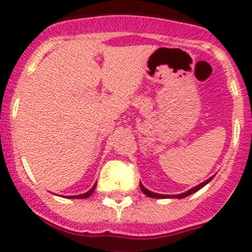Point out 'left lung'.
Masks as SVG:
<instances>
[{"mask_svg": "<svg viewBox=\"0 0 252 252\" xmlns=\"http://www.w3.org/2000/svg\"><path fill=\"white\" fill-rule=\"evenodd\" d=\"M212 178H214V176L210 177V178H208V180H206L205 182L197 185L196 187L191 188V189H188L187 192H183V193H180V194H159V193H154V192H152V191H149V189H147V188L144 187V186H143L140 182H139V186H140V189H142L143 193L146 194V196H148V197H152V198H185V197L189 196V194L194 193V192H197V191H198V189H201V188H202V187H205V186L207 185V183L210 182V181L212 180Z\"/></svg>", "mask_w": 252, "mask_h": 252, "instance_id": "obj_1", "label": "left lung"}]
</instances>
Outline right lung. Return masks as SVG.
Here are the masks:
<instances>
[{"label":"right lung","instance_id":"add662e5","mask_svg":"<svg viewBox=\"0 0 252 252\" xmlns=\"http://www.w3.org/2000/svg\"><path fill=\"white\" fill-rule=\"evenodd\" d=\"M95 187H96V183H95V185L93 186L92 188H90L89 191L85 192V193H83V194H78V196H66V197H67V198H88V197L92 196L93 192L95 191Z\"/></svg>","mask_w":252,"mask_h":252}]
</instances>
